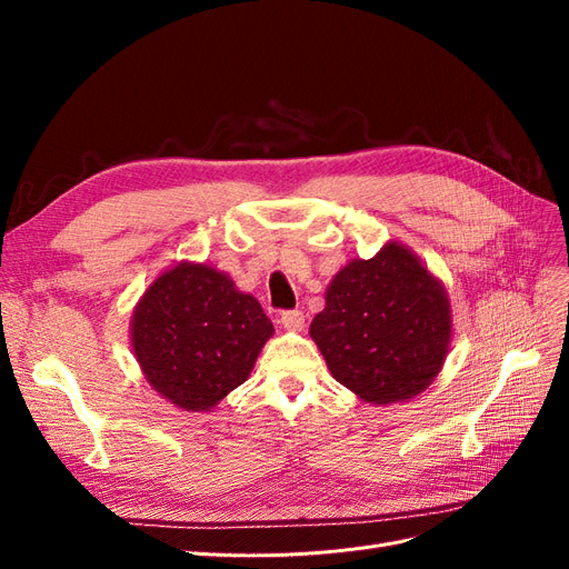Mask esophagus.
I'll return each instance as SVG.
<instances>
[{"label": "esophagus", "instance_id": "1", "mask_svg": "<svg viewBox=\"0 0 569 569\" xmlns=\"http://www.w3.org/2000/svg\"><path fill=\"white\" fill-rule=\"evenodd\" d=\"M280 322H282L284 330L299 332V330H303V313L301 311H284L280 316Z\"/></svg>", "mask_w": 569, "mask_h": 569}]
</instances>
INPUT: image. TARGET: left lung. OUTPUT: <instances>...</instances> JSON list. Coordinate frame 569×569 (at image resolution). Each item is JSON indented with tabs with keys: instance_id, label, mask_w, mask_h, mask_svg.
<instances>
[{
	"instance_id": "8db88e82",
	"label": "left lung",
	"mask_w": 569,
	"mask_h": 569,
	"mask_svg": "<svg viewBox=\"0 0 569 569\" xmlns=\"http://www.w3.org/2000/svg\"><path fill=\"white\" fill-rule=\"evenodd\" d=\"M311 337L335 380L363 401L412 399L449 353V299L416 253L391 242L337 272Z\"/></svg>"
}]
</instances>
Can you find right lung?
Wrapping results in <instances>:
<instances>
[{
    "instance_id": "right-lung-1",
    "label": "right lung",
    "mask_w": 569,
    "mask_h": 569,
    "mask_svg": "<svg viewBox=\"0 0 569 569\" xmlns=\"http://www.w3.org/2000/svg\"><path fill=\"white\" fill-rule=\"evenodd\" d=\"M270 335L261 303L209 266L163 272L132 316V347L149 385L184 410H209L247 382Z\"/></svg>"
}]
</instances>
